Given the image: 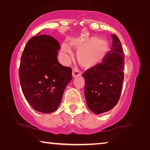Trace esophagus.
I'll return each mask as SVG.
<instances>
[{
	"label": "esophagus",
	"instance_id": "obj_1",
	"mask_svg": "<svg viewBox=\"0 0 150 150\" xmlns=\"http://www.w3.org/2000/svg\"><path fill=\"white\" fill-rule=\"evenodd\" d=\"M81 75V73L77 68L73 69L72 75L73 77H77V76H80Z\"/></svg>",
	"mask_w": 150,
	"mask_h": 150
}]
</instances>
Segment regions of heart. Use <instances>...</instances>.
Instances as JSON below:
<instances>
[{"mask_svg":"<svg viewBox=\"0 0 150 150\" xmlns=\"http://www.w3.org/2000/svg\"><path fill=\"white\" fill-rule=\"evenodd\" d=\"M70 45L78 50V62L85 69L93 68L100 64L108 54L109 49L108 41L105 39L93 36L85 39H73ZM61 51L67 56L73 54L71 46L67 42L61 45Z\"/></svg>","mask_w":150,"mask_h":150,"instance_id":"1","label":"heart"}]
</instances>
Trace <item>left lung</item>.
Returning <instances> with one entry per match:
<instances>
[{
  "mask_svg": "<svg viewBox=\"0 0 150 150\" xmlns=\"http://www.w3.org/2000/svg\"><path fill=\"white\" fill-rule=\"evenodd\" d=\"M112 47L103 62L83 74L85 96L88 108L96 114L107 112L117 105L123 83L124 54L122 44L111 35Z\"/></svg>",
  "mask_w": 150,
  "mask_h": 150,
  "instance_id": "8db88e82",
  "label": "left lung"
}]
</instances>
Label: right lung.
Returning a JSON list of instances; mask_svg holds the SVG:
<instances>
[{
    "label": "right lung",
    "mask_w": 150,
    "mask_h": 150,
    "mask_svg": "<svg viewBox=\"0 0 150 150\" xmlns=\"http://www.w3.org/2000/svg\"><path fill=\"white\" fill-rule=\"evenodd\" d=\"M59 42L49 35L32 37L21 59L19 79L26 100L37 111L57 110L63 92L72 79V70L59 63Z\"/></svg>",
    "instance_id": "obj_1"
}]
</instances>
